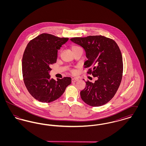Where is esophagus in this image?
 I'll return each instance as SVG.
<instances>
[{
    "label": "esophagus",
    "mask_w": 146,
    "mask_h": 146,
    "mask_svg": "<svg viewBox=\"0 0 146 146\" xmlns=\"http://www.w3.org/2000/svg\"><path fill=\"white\" fill-rule=\"evenodd\" d=\"M78 80H79V79L78 78H73L72 79V82H76Z\"/></svg>",
    "instance_id": "34e87169"
}]
</instances>
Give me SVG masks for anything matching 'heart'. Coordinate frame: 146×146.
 <instances>
[{
  "label": "heart",
  "mask_w": 146,
  "mask_h": 146,
  "mask_svg": "<svg viewBox=\"0 0 146 146\" xmlns=\"http://www.w3.org/2000/svg\"><path fill=\"white\" fill-rule=\"evenodd\" d=\"M79 49H80V48L79 46H76V45H73V46H72V50L73 52Z\"/></svg>",
  "instance_id": "1"
}]
</instances>
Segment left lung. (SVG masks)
Returning a JSON list of instances; mask_svg holds the SVG:
<instances>
[{"instance_id": "1", "label": "left lung", "mask_w": 146, "mask_h": 146, "mask_svg": "<svg viewBox=\"0 0 146 146\" xmlns=\"http://www.w3.org/2000/svg\"><path fill=\"white\" fill-rule=\"evenodd\" d=\"M70 40L84 49L88 60L84 63V67H92L88 73L97 78L94 83L86 82L85 89L80 91L82 100L93 107L107 104L117 92L123 76V58L117 44L102 35L76 37Z\"/></svg>"}]
</instances>
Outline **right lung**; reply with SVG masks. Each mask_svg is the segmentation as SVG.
<instances>
[{
  "label": "right lung",
  "instance_id": "1",
  "mask_svg": "<svg viewBox=\"0 0 146 146\" xmlns=\"http://www.w3.org/2000/svg\"><path fill=\"white\" fill-rule=\"evenodd\" d=\"M42 33L29 42L22 58L24 83L29 94L38 101L49 103L62 96L70 84V77L51 78L50 66L56 62L57 51L68 40Z\"/></svg>",
  "mask_w": 146,
  "mask_h": 146
}]
</instances>
